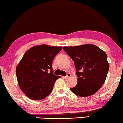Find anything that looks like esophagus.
Wrapping results in <instances>:
<instances>
[{
  "label": "esophagus",
  "mask_w": 123,
  "mask_h": 123,
  "mask_svg": "<svg viewBox=\"0 0 123 123\" xmlns=\"http://www.w3.org/2000/svg\"><path fill=\"white\" fill-rule=\"evenodd\" d=\"M71 73H68L66 76L65 77H64V78H65V79H68V78H69V77H71Z\"/></svg>",
  "instance_id": "1"
}]
</instances>
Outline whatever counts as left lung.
I'll return each instance as SVG.
<instances>
[{"label":"left lung","instance_id":"1","mask_svg":"<svg viewBox=\"0 0 123 123\" xmlns=\"http://www.w3.org/2000/svg\"><path fill=\"white\" fill-rule=\"evenodd\" d=\"M63 50L74 61L78 77L77 84L71 91L80 97L94 94L104 84L108 72L107 54L91 44L64 47Z\"/></svg>","mask_w":123,"mask_h":123}]
</instances>
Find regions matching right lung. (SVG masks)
<instances>
[{
    "label": "right lung",
    "instance_id": "right-lung-1",
    "mask_svg": "<svg viewBox=\"0 0 123 123\" xmlns=\"http://www.w3.org/2000/svg\"><path fill=\"white\" fill-rule=\"evenodd\" d=\"M62 47L42 45L27 50L16 69L19 87L32 100H41L51 93L56 80L52 61Z\"/></svg>",
    "mask_w": 123,
    "mask_h": 123
}]
</instances>
